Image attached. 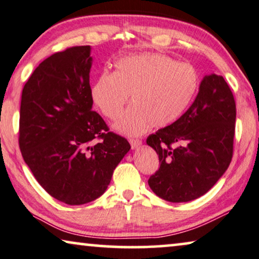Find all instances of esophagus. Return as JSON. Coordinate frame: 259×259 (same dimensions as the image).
Returning <instances> with one entry per match:
<instances>
[{"label":"esophagus","mask_w":259,"mask_h":259,"mask_svg":"<svg viewBox=\"0 0 259 259\" xmlns=\"http://www.w3.org/2000/svg\"><path fill=\"white\" fill-rule=\"evenodd\" d=\"M129 143L131 145V149H133V150H136L142 145V142L140 140H130Z\"/></svg>","instance_id":"esophagus-1"}]
</instances>
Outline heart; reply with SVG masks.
<instances>
[{"label":"heart","mask_w":259,"mask_h":259,"mask_svg":"<svg viewBox=\"0 0 259 259\" xmlns=\"http://www.w3.org/2000/svg\"><path fill=\"white\" fill-rule=\"evenodd\" d=\"M199 78L190 64L177 63L159 53H141L115 63L114 73L102 72L91 87V98L103 116L116 119L130 94L133 102L114 129L140 136L154 128H165L178 119L198 90Z\"/></svg>","instance_id":"1"}]
</instances>
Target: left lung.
Wrapping results in <instances>:
<instances>
[{
    "mask_svg": "<svg viewBox=\"0 0 259 259\" xmlns=\"http://www.w3.org/2000/svg\"><path fill=\"white\" fill-rule=\"evenodd\" d=\"M236 105L222 75H204L186 113L150 135L146 144L159 157L149 186L169 202L202 196L225 175L233 157Z\"/></svg>",
    "mask_w": 259,
    "mask_h": 259,
    "instance_id": "8db88e82",
    "label": "left lung"
}]
</instances>
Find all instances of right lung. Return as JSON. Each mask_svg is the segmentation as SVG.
I'll return each mask as SVG.
<instances>
[{
  "label": "right lung",
  "mask_w": 259,
  "mask_h": 259,
  "mask_svg": "<svg viewBox=\"0 0 259 259\" xmlns=\"http://www.w3.org/2000/svg\"><path fill=\"white\" fill-rule=\"evenodd\" d=\"M91 51L75 46L41 61L23 88L19 110L23 159L50 195L71 206L101 196L130 150L92 110Z\"/></svg>",
  "instance_id": "right-lung-1"
}]
</instances>
